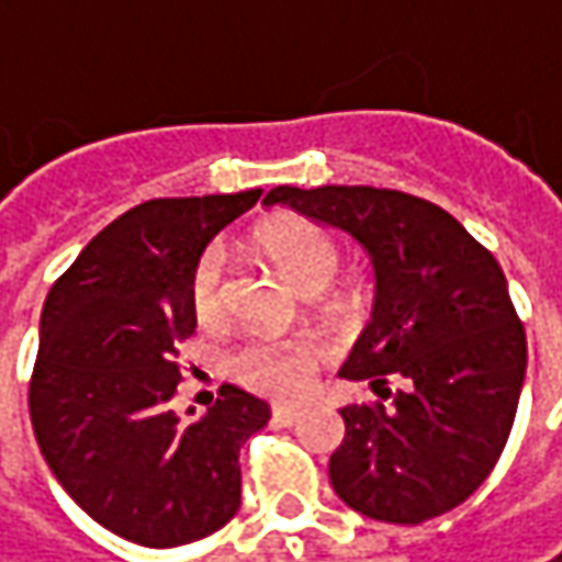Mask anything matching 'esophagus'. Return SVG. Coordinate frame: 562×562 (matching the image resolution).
Instances as JSON below:
<instances>
[{
  "instance_id": "34e87169",
  "label": "esophagus",
  "mask_w": 562,
  "mask_h": 562,
  "mask_svg": "<svg viewBox=\"0 0 562 562\" xmlns=\"http://www.w3.org/2000/svg\"><path fill=\"white\" fill-rule=\"evenodd\" d=\"M299 418H302V408H295V405H273V422L277 425L292 427Z\"/></svg>"
}]
</instances>
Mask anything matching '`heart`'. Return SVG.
Wrapping results in <instances>:
<instances>
[{
  "mask_svg": "<svg viewBox=\"0 0 562 562\" xmlns=\"http://www.w3.org/2000/svg\"><path fill=\"white\" fill-rule=\"evenodd\" d=\"M257 245L299 292H321L339 267V251L324 229L299 216H282L257 233ZM198 321H216L226 307V248L210 245L194 260L188 282ZM321 349L311 339L255 336L233 355L235 378L267 396H299L311 383Z\"/></svg>",
  "mask_w": 562,
  "mask_h": 562,
  "instance_id": "obj_1",
  "label": "heart"
}]
</instances>
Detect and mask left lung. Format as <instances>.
Returning <instances> with one entry per match:
<instances>
[{
	"mask_svg": "<svg viewBox=\"0 0 562 562\" xmlns=\"http://www.w3.org/2000/svg\"><path fill=\"white\" fill-rule=\"evenodd\" d=\"M263 204L349 233L374 267L371 321L339 378L368 380L380 403L339 412V501L396 525L469 501L506 447L528 358L501 263L447 210L403 191L280 184Z\"/></svg>",
	"mask_w": 562,
	"mask_h": 562,
	"instance_id": "obj_1",
	"label": "left lung"
}]
</instances>
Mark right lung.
<instances>
[{
    "instance_id": "obj_1",
    "label": "right lung",
    "mask_w": 562,
    "mask_h": 562,
    "mask_svg": "<svg viewBox=\"0 0 562 562\" xmlns=\"http://www.w3.org/2000/svg\"><path fill=\"white\" fill-rule=\"evenodd\" d=\"M257 198L260 188L137 204L90 238L40 314V452L93 522L140 548L207 538L241 506L238 450L270 405L233 383L194 422L169 403L182 380L176 346L198 327L194 260Z\"/></svg>"
}]
</instances>
